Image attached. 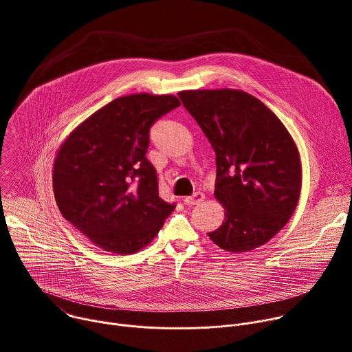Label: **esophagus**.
Instances as JSON below:
<instances>
[{"label":"esophagus","instance_id":"1","mask_svg":"<svg viewBox=\"0 0 352 352\" xmlns=\"http://www.w3.org/2000/svg\"><path fill=\"white\" fill-rule=\"evenodd\" d=\"M204 199H205V195L202 192H195L193 195L184 197V204L188 205V206H193V205L202 204Z\"/></svg>","mask_w":352,"mask_h":352}]
</instances>
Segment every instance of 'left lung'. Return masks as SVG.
Returning a JSON list of instances; mask_svg holds the SVG:
<instances>
[{
	"instance_id": "obj_1",
	"label": "left lung",
	"mask_w": 352,
	"mask_h": 352,
	"mask_svg": "<svg viewBox=\"0 0 352 352\" xmlns=\"http://www.w3.org/2000/svg\"><path fill=\"white\" fill-rule=\"evenodd\" d=\"M178 96L216 152L214 196L226 219L208 235L228 252L266 243L288 223L299 199L300 160L291 135L259 98L242 90Z\"/></svg>"
}]
</instances>
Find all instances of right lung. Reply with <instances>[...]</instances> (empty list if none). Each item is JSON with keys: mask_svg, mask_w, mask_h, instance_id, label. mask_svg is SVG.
<instances>
[{"mask_svg": "<svg viewBox=\"0 0 352 352\" xmlns=\"http://www.w3.org/2000/svg\"><path fill=\"white\" fill-rule=\"evenodd\" d=\"M179 106L173 94L116 98L83 121L58 150L53 171L58 209L107 252H138L177 206L159 196V175L146 153L150 128Z\"/></svg>", "mask_w": 352, "mask_h": 352, "instance_id": "add662e5", "label": "right lung"}]
</instances>
